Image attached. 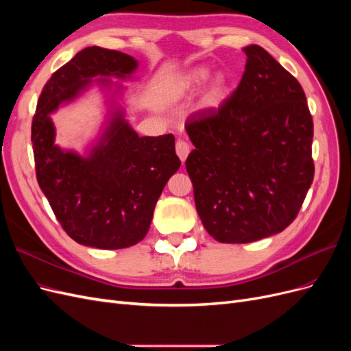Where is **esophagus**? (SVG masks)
<instances>
[{
  "label": "esophagus",
  "mask_w": 351,
  "mask_h": 351,
  "mask_svg": "<svg viewBox=\"0 0 351 351\" xmlns=\"http://www.w3.org/2000/svg\"><path fill=\"white\" fill-rule=\"evenodd\" d=\"M176 152H177L178 158L182 159V162H184L187 155H189V152H190L189 143H187L184 139H178L177 143H176Z\"/></svg>",
  "instance_id": "esophagus-1"
}]
</instances>
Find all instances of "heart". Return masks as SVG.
Instances as JSON below:
<instances>
[{
    "label": "heart",
    "mask_w": 351,
    "mask_h": 351,
    "mask_svg": "<svg viewBox=\"0 0 351 351\" xmlns=\"http://www.w3.org/2000/svg\"><path fill=\"white\" fill-rule=\"evenodd\" d=\"M210 71L206 67H195L190 69L186 73H183L176 80L174 92L177 97H183L190 92L197 90L200 86H204L205 82L209 79ZM228 88V79L224 74H217L209 83L204 97V105L206 108H215L221 104L222 98L227 92Z\"/></svg>",
    "instance_id": "1"
}]
</instances>
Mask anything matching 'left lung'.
I'll return each instance as SVG.
<instances>
[{"mask_svg": "<svg viewBox=\"0 0 351 351\" xmlns=\"http://www.w3.org/2000/svg\"><path fill=\"white\" fill-rule=\"evenodd\" d=\"M236 92L218 110L190 115L186 159L196 210L219 243L278 234L313 182V123L300 83L259 45Z\"/></svg>", "mask_w": 351, "mask_h": 351, "instance_id": "obj_1", "label": "left lung"}]
</instances>
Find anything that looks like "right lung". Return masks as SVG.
<instances>
[{
    "label": "right lung",
    "instance_id": "1",
    "mask_svg": "<svg viewBox=\"0 0 351 351\" xmlns=\"http://www.w3.org/2000/svg\"><path fill=\"white\" fill-rule=\"evenodd\" d=\"M137 67L124 52L84 48L52 74L38 101L32 121L38 183L61 227L83 246L115 250L143 240L159 196L182 165L173 134L139 136L125 119L127 88L119 82H133ZM93 86L108 107L97 137L83 154L61 148L50 115Z\"/></svg>",
    "mask_w": 351,
    "mask_h": 351
}]
</instances>
